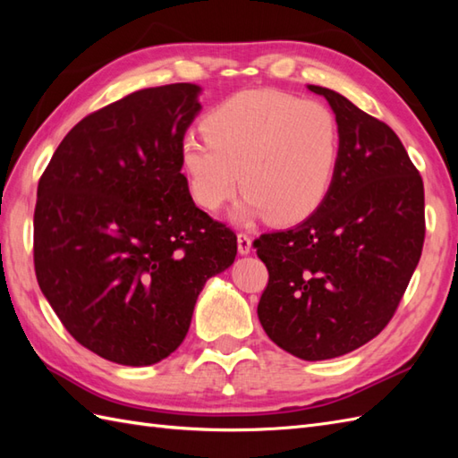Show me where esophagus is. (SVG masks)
I'll use <instances>...</instances> for the list:
<instances>
[{
    "mask_svg": "<svg viewBox=\"0 0 458 458\" xmlns=\"http://www.w3.org/2000/svg\"><path fill=\"white\" fill-rule=\"evenodd\" d=\"M250 250H251V238L248 234H244V232H240V234H238V251L242 256H246V254H250Z\"/></svg>",
    "mask_w": 458,
    "mask_h": 458,
    "instance_id": "esophagus-1",
    "label": "esophagus"
}]
</instances>
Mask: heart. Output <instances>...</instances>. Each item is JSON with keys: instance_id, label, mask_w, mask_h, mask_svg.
Instances as JSON below:
<instances>
[{"instance_id": "1", "label": "heart", "mask_w": 458, "mask_h": 458, "mask_svg": "<svg viewBox=\"0 0 458 458\" xmlns=\"http://www.w3.org/2000/svg\"><path fill=\"white\" fill-rule=\"evenodd\" d=\"M202 128L207 135L189 133L181 143L182 169L202 208L220 210L242 184L240 220L295 224L333 187L340 125L323 102L274 89L242 90L214 106Z\"/></svg>"}]
</instances>
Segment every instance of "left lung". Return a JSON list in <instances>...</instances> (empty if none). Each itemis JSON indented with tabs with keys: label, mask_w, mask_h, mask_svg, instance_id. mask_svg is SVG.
<instances>
[{
	"label": "left lung",
	"mask_w": 458,
	"mask_h": 458,
	"mask_svg": "<svg viewBox=\"0 0 458 458\" xmlns=\"http://www.w3.org/2000/svg\"><path fill=\"white\" fill-rule=\"evenodd\" d=\"M309 90L325 96L338 120V169L305 222L254 242L269 274L258 317L289 354L328 360L392 320L421 258L425 192L390 125L335 90Z\"/></svg>",
	"instance_id": "left-lung-1"
}]
</instances>
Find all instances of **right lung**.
<instances>
[{
	"mask_svg": "<svg viewBox=\"0 0 458 458\" xmlns=\"http://www.w3.org/2000/svg\"><path fill=\"white\" fill-rule=\"evenodd\" d=\"M199 92L165 84L89 114L38 179V287L76 343L115 364L174 352L207 279L234 264L236 234L192 202L181 173Z\"/></svg>",
	"mask_w": 458,
	"mask_h": 458,
	"instance_id": "right-lung-1",
	"label": "right lung"
}]
</instances>
